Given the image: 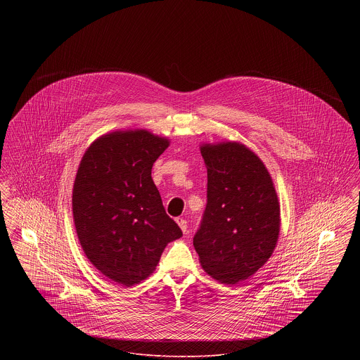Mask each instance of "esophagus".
Here are the masks:
<instances>
[{
	"label": "esophagus",
	"mask_w": 360,
	"mask_h": 360,
	"mask_svg": "<svg viewBox=\"0 0 360 360\" xmlns=\"http://www.w3.org/2000/svg\"><path fill=\"white\" fill-rule=\"evenodd\" d=\"M175 221L179 225V228H181V231H182L184 233L188 232V221H186L184 217H178Z\"/></svg>",
	"instance_id": "esophagus-1"
}]
</instances>
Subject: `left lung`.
Here are the masks:
<instances>
[{
  "label": "left lung",
  "instance_id": "left-lung-1",
  "mask_svg": "<svg viewBox=\"0 0 360 360\" xmlns=\"http://www.w3.org/2000/svg\"><path fill=\"white\" fill-rule=\"evenodd\" d=\"M207 170V204L193 239L207 275L225 285L248 279L270 259L281 228L271 175L239 141L200 147Z\"/></svg>",
  "mask_w": 360,
  "mask_h": 360
}]
</instances>
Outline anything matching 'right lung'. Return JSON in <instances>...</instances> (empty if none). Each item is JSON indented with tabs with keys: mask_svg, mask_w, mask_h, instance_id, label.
I'll list each match as a JSON object with an SVG mask.
<instances>
[{
	"mask_svg": "<svg viewBox=\"0 0 360 360\" xmlns=\"http://www.w3.org/2000/svg\"><path fill=\"white\" fill-rule=\"evenodd\" d=\"M170 146L147 129L96 139L81 159L72 188V217L90 263L121 286L153 274L166 245L182 231L163 207L151 170Z\"/></svg>",
	"mask_w": 360,
	"mask_h": 360,
	"instance_id": "right-lung-1",
	"label": "right lung"
}]
</instances>
